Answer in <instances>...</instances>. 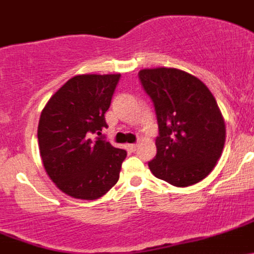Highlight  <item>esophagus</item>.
I'll return each mask as SVG.
<instances>
[{"label": "esophagus", "mask_w": 254, "mask_h": 254, "mask_svg": "<svg viewBox=\"0 0 254 254\" xmlns=\"http://www.w3.org/2000/svg\"><path fill=\"white\" fill-rule=\"evenodd\" d=\"M128 148H129L130 152H135L138 148V144H128Z\"/></svg>", "instance_id": "esophagus-1"}]
</instances>
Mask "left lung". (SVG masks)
Segmentation results:
<instances>
[{
    "instance_id": "8db88e82",
    "label": "left lung",
    "mask_w": 254,
    "mask_h": 254,
    "mask_svg": "<svg viewBox=\"0 0 254 254\" xmlns=\"http://www.w3.org/2000/svg\"><path fill=\"white\" fill-rule=\"evenodd\" d=\"M138 76L154 104L159 128L150 172L178 188L201 182L220 159L226 139L225 121L211 91L175 67L142 69Z\"/></svg>"
}]
</instances>
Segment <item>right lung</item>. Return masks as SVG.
<instances>
[{
  "instance_id": "obj_1",
  "label": "right lung",
  "mask_w": 254,
  "mask_h": 254,
  "mask_svg": "<svg viewBox=\"0 0 254 254\" xmlns=\"http://www.w3.org/2000/svg\"><path fill=\"white\" fill-rule=\"evenodd\" d=\"M121 74H84L67 80L49 99L38 125L44 169L57 188L74 199L96 200L117 182L125 149L101 138L105 114Z\"/></svg>"
}]
</instances>
